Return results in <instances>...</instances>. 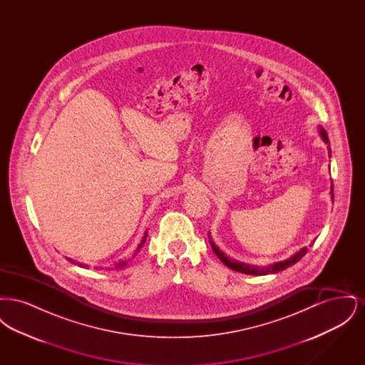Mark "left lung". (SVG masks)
I'll list each match as a JSON object with an SVG mask.
<instances>
[{"label": "left lung", "mask_w": 365, "mask_h": 365, "mask_svg": "<svg viewBox=\"0 0 365 365\" xmlns=\"http://www.w3.org/2000/svg\"><path fill=\"white\" fill-rule=\"evenodd\" d=\"M319 134H320V137L323 138V140L329 145L327 148H329V153H330L331 156L329 137H327L326 130H324L322 125H319ZM330 194L331 200L334 201V187H332V183H331ZM208 237L210 246H212V249H213L215 255L219 257V260L222 261V262H223L225 265H227L228 268H231L232 271H237V272H241V274H246V275H257V277H261V275H268V274H277L279 271H283V269H286V268L292 267V265L295 264L297 261L301 260V259L307 255V252H308V247H307V246H304V247H301L298 252H295L293 256H290V257H289V259H286V260L275 261V262L268 264V265H265V267H257V265H250V264H245V262H241V261L230 259L227 255H225V253L219 249V246H217L216 243L213 242V240H212L210 234H208Z\"/></svg>", "instance_id": "left-lung-1"}]
</instances>
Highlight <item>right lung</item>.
Segmentation results:
<instances>
[{"instance_id": "right-lung-1", "label": "right lung", "mask_w": 365, "mask_h": 365, "mask_svg": "<svg viewBox=\"0 0 365 365\" xmlns=\"http://www.w3.org/2000/svg\"><path fill=\"white\" fill-rule=\"evenodd\" d=\"M146 237H148V231H145V234H143V237H142V241H140V243H139L138 247H137V250H135V253L133 255V257H134V256L138 253L139 250H140V247L143 246V243H145V241H146ZM67 259H68V257H67ZM68 260H70L72 264H76V261H73L72 259H68ZM128 261H130V259H128V260L119 261V262L115 265V268H120V267L127 265V262H128ZM78 265H81V267H83V268L86 267L87 268V265H85V264H81V262H78ZM108 269H112V268H108Z\"/></svg>"}]
</instances>
